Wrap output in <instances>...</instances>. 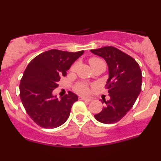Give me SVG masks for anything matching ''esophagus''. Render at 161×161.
<instances>
[{
    "mask_svg": "<svg viewBox=\"0 0 161 161\" xmlns=\"http://www.w3.org/2000/svg\"><path fill=\"white\" fill-rule=\"evenodd\" d=\"M79 99L82 100V101H86V102H90V101H92L91 97H82V96H79Z\"/></svg>",
    "mask_w": 161,
    "mask_h": 161,
    "instance_id": "1",
    "label": "esophagus"
}]
</instances>
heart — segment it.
Returning a JSON list of instances; mask_svg holds the SVG:
<instances>
[{
  "label": "heart",
  "mask_w": 161,
  "mask_h": 161,
  "mask_svg": "<svg viewBox=\"0 0 161 161\" xmlns=\"http://www.w3.org/2000/svg\"><path fill=\"white\" fill-rule=\"evenodd\" d=\"M102 60L99 58H96V57H92L89 60V64L90 65L92 64H95V63H97V62H101ZM75 69V64H74L73 66H72L71 70L72 71H74ZM75 91L77 92H79V94H82V95H86L87 93L88 92V87L86 84L85 83H80V84L77 85L76 87H75Z\"/></svg>",
  "instance_id": "b5f03b06"
}]
</instances>
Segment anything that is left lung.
I'll use <instances>...</instances> for the list:
<instances>
[{
	"label": "left lung",
	"mask_w": 161,
	"mask_h": 161,
	"mask_svg": "<svg viewBox=\"0 0 161 161\" xmlns=\"http://www.w3.org/2000/svg\"><path fill=\"white\" fill-rule=\"evenodd\" d=\"M91 52L104 58L108 64L106 87L110 97L103 101L106 106L95 117L101 123L112 124L129 111L141 92V69L135 59L112 46L91 50Z\"/></svg>",
	"instance_id": "obj_1"
}]
</instances>
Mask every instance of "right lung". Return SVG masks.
Segmentation results:
<instances>
[{"instance_id":"obj_1","label":"right lung","mask_w":161,"mask_h":161,"mask_svg":"<svg viewBox=\"0 0 161 161\" xmlns=\"http://www.w3.org/2000/svg\"><path fill=\"white\" fill-rule=\"evenodd\" d=\"M83 53L50 50L35 57L27 66L20 81V98L29 116L42 128H57L69 118L78 96L68 92L58 99L53 91Z\"/></svg>"}]
</instances>
